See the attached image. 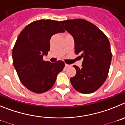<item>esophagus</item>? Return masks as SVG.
Listing matches in <instances>:
<instances>
[{
  "label": "esophagus",
  "instance_id": "esophagus-1",
  "mask_svg": "<svg viewBox=\"0 0 125 125\" xmlns=\"http://www.w3.org/2000/svg\"><path fill=\"white\" fill-rule=\"evenodd\" d=\"M70 66V65L69 64H65V67L66 68H68V67H69Z\"/></svg>",
  "mask_w": 125,
  "mask_h": 125
}]
</instances>
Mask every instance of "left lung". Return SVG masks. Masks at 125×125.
<instances>
[{
    "label": "left lung",
    "mask_w": 125,
    "mask_h": 125,
    "mask_svg": "<svg viewBox=\"0 0 125 125\" xmlns=\"http://www.w3.org/2000/svg\"><path fill=\"white\" fill-rule=\"evenodd\" d=\"M62 26L73 37L75 53L83 57L82 68L76 66V73L71 83L78 92H94L103 84L111 64L110 43L108 37L93 24L82 19L60 21Z\"/></svg>",
    "instance_id": "1"
}]
</instances>
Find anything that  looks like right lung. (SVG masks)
<instances>
[{
	"instance_id": "add662e5",
	"label": "right lung",
	"mask_w": 125,
	"mask_h": 125,
	"mask_svg": "<svg viewBox=\"0 0 125 125\" xmlns=\"http://www.w3.org/2000/svg\"><path fill=\"white\" fill-rule=\"evenodd\" d=\"M65 31L59 22L42 19L31 22L22 31L12 50L13 64L20 81L25 88L36 93L50 89L64 62L43 60L50 50L52 36Z\"/></svg>"
}]
</instances>
